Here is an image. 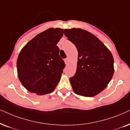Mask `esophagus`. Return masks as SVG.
Segmentation results:
<instances>
[{
  "label": "esophagus",
  "mask_w": 130,
  "mask_h": 130,
  "mask_svg": "<svg viewBox=\"0 0 130 130\" xmlns=\"http://www.w3.org/2000/svg\"><path fill=\"white\" fill-rule=\"evenodd\" d=\"M68 62H69V58H67L66 59H65V63L66 64H68Z\"/></svg>",
  "instance_id": "1"
}]
</instances>
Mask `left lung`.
<instances>
[{"mask_svg": "<svg viewBox=\"0 0 130 130\" xmlns=\"http://www.w3.org/2000/svg\"><path fill=\"white\" fill-rule=\"evenodd\" d=\"M64 34L78 51L75 74L70 78L74 92L93 97L102 92L114 73L113 58L106 46L87 31L73 28L64 30Z\"/></svg>", "mask_w": 130, "mask_h": 130, "instance_id": "obj_1", "label": "left lung"}]
</instances>
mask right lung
Listing matches in <instances>:
<instances>
[{
	"mask_svg": "<svg viewBox=\"0 0 130 130\" xmlns=\"http://www.w3.org/2000/svg\"><path fill=\"white\" fill-rule=\"evenodd\" d=\"M63 30L51 28L37 34L21 51L17 72L22 86L38 95L49 94L60 81L65 64L56 46Z\"/></svg>",
	"mask_w": 130,
	"mask_h": 130,
	"instance_id": "1",
	"label": "right lung"
}]
</instances>
